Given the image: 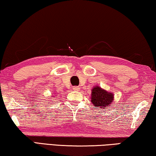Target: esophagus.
<instances>
[{
	"instance_id": "34e87169",
	"label": "esophagus",
	"mask_w": 156,
	"mask_h": 156,
	"mask_svg": "<svg viewBox=\"0 0 156 156\" xmlns=\"http://www.w3.org/2000/svg\"><path fill=\"white\" fill-rule=\"evenodd\" d=\"M73 90H75V91H79L80 87H78V86H74V87H73Z\"/></svg>"
}]
</instances>
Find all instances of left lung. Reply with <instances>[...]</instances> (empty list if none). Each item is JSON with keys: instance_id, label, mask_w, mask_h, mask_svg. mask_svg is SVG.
<instances>
[{"instance_id": "1", "label": "left lung", "mask_w": 156, "mask_h": 156, "mask_svg": "<svg viewBox=\"0 0 156 156\" xmlns=\"http://www.w3.org/2000/svg\"><path fill=\"white\" fill-rule=\"evenodd\" d=\"M114 95L112 92H107L99 86H95L92 89L91 101L95 109H104L109 107L113 103Z\"/></svg>"}]
</instances>
